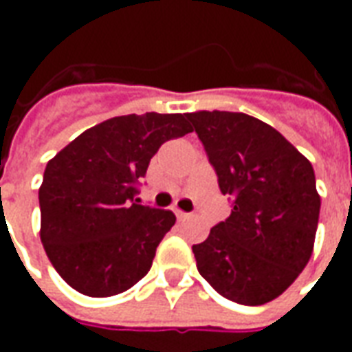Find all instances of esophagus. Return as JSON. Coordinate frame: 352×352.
I'll list each match as a JSON object with an SVG mask.
<instances>
[{"instance_id": "1", "label": "esophagus", "mask_w": 352, "mask_h": 352, "mask_svg": "<svg viewBox=\"0 0 352 352\" xmlns=\"http://www.w3.org/2000/svg\"><path fill=\"white\" fill-rule=\"evenodd\" d=\"M175 214L179 221H184V219H188V217H190V213H184V211H181V209H175Z\"/></svg>"}]
</instances>
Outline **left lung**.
Segmentation results:
<instances>
[{
    "instance_id": "1",
    "label": "left lung",
    "mask_w": 352,
    "mask_h": 352,
    "mask_svg": "<svg viewBox=\"0 0 352 352\" xmlns=\"http://www.w3.org/2000/svg\"><path fill=\"white\" fill-rule=\"evenodd\" d=\"M186 118L232 201L228 219L192 247L199 275L232 302H272L313 252L320 213L313 166L254 116L198 111Z\"/></svg>"
}]
</instances>
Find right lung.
<instances>
[{"label": "right lung", "mask_w": 352, "mask_h": 352, "mask_svg": "<svg viewBox=\"0 0 352 352\" xmlns=\"http://www.w3.org/2000/svg\"><path fill=\"white\" fill-rule=\"evenodd\" d=\"M190 131L184 115L115 116L82 131L47 164L41 243L69 287L107 298L148 273L175 214L141 206L139 184L158 148Z\"/></svg>", "instance_id": "1"}]
</instances>
